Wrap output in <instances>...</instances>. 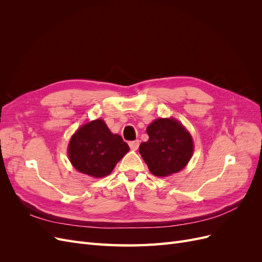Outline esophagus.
Segmentation results:
<instances>
[{"label":"esophagus","instance_id":"obj_1","mask_svg":"<svg viewBox=\"0 0 262 262\" xmlns=\"http://www.w3.org/2000/svg\"><path fill=\"white\" fill-rule=\"evenodd\" d=\"M139 145H140V141L139 140H136V141H131L129 143V146L131 149H138L139 148Z\"/></svg>","mask_w":262,"mask_h":262}]
</instances>
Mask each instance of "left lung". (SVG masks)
Listing matches in <instances>:
<instances>
[{
    "mask_svg": "<svg viewBox=\"0 0 262 262\" xmlns=\"http://www.w3.org/2000/svg\"><path fill=\"white\" fill-rule=\"evenodd\" d=\"M148 141L140 144V154L149 171L157 177H167L180 171L193 153L191 134L173 118H160L150 123Z\"/></svg>",
    "mask_w": 262,
    "mask_h": 262,
    "instance_id": "1",
    "label": "left lung"
}]
</instances>
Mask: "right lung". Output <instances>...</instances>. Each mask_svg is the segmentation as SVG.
I'll return each mask as SVG.
<instances>
[{"mask_svg": "<svg viewBox=\"0 0 262 262\" xmlns=\"http://www.w3.org/2000/svg\"><path fill=\"white\" fill-rule=\"evenodd\" d=\"M129 145L109 130L102 119L87 122L70 140L68 154L73 167L85 175L101 178L113 171L129 152Z\"/></svg>", "mask_w": 262, "mask_h": 262, "instance_id": "add662e5", "label": "right lung"}]
</instances>
